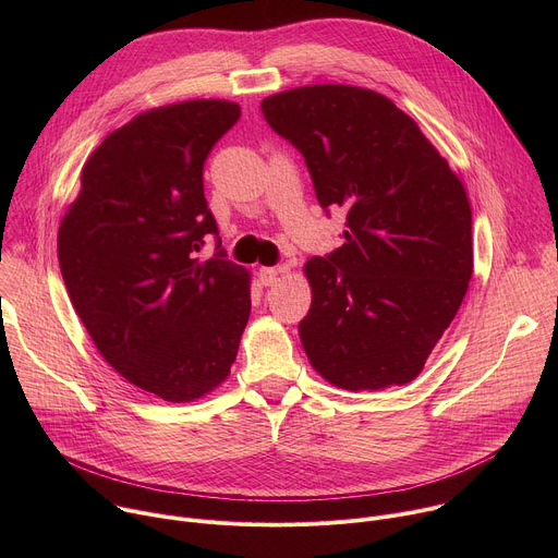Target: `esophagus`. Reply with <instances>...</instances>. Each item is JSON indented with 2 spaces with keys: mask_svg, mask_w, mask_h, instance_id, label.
Returning a JSON list of instances; mask_svg holds the SVG:
<instances>
[{
  "mask_svg": "<svg viewBox=\"0 0 558 558\" xmlns=\"http://www.w3.org/2000/svg\"><path fill=\"white\" fill-rule=\"evenodd\" d=\"M280 274H282V267H260V271H258L260 284H265V287H271Z\"/></svg>",
  "mask_w": 558,
  "mask_h": 558,
  "instance_id": "34e87169",
  "label": "esophagus"
}]
</instances>
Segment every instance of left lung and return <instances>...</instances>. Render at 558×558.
Segmentation results:
<instances>
[{
    "label": "left lung",
    "instance_id": "1",
    "mask_svg": "<svg viewBox=\"0 0 558 558\" xmlns=\"http://www.w3.org/2000/svg\"><path fill=\"white\" fill-rule=\"evenodd\" d=\"M260 108L302 151L320 207L347 211L344 245L304 265L311 308L298 331L311 366L353 392L413 381L472 276L463 183L375 90L302 86Z\"/></svg>",
    "mask_w": 558,
    "mask_h": 558
}]
</instances>
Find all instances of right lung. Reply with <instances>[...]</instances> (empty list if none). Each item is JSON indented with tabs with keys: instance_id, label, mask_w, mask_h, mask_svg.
<instances>
[{
	"instance_id": "right-lung-1",
	"label": "right lung",
	"mask_w": 558,
	"mask_h": 558,
	"mask_svg": "<svg viewBox=\"0 0 558 558\" xmlns=\"http://www.w3.org/2000/svg\"><path fill=\"white\" fill-rule=\"evenodd\" d=\"M238 119L225 99L136 114L88 156L57 233L70 302L104 360L172 404L229 377L252 313V274L222 252L196 256L218 233L203 168Z\"/></svg>"
}]
</instances>
